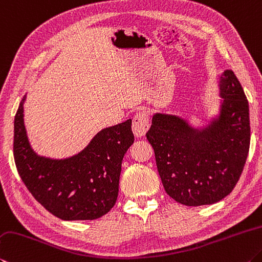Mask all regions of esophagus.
<instances>
[{
    "instance_id": "34e87169",
    "label": "esophagus",
    "mask_w": 262,
    "mask_h": 262,
    "mask_svg": "<svg viewBox=\"0 0 262 262\" xmlns=\"http://www.w3.org/2000/svg\"><path fill=\"white\" fill-rule=\"evenodd\" d=\"M150 123H149V115L147 112L142 111L139 112L133 119V133L136 137H143L147 129H149Z\"/></svg>"
}]
</instances>
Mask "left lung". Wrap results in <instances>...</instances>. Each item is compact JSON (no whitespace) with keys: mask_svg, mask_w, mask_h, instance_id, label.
Segmentation results:
<instances>
[{"mask_svg":"<svg viewBox=\"0 0 262 262\" xmlns=\"http://www.w3.org/2000/svg\"><path fill=\"white\" fill-rule=\"evenodd\" d=\"M219 107L203 126L156 112L146 139L169 197L187 206L228 196L243 172L250 147L249 102L231 70L217 75Z\"/></svg>","mask_w":262,"mask_h":262,"instance_id":"obj_1","label":"left lung"}]
</instances>
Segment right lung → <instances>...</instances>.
Instances as JSON below:
<instances>
[{"instance_id": "right-lung-1", "label": "right lung", "mask_w": 262, "mask_h": 262, "mask_svg": "<svg viewBox=\"0 0 262 262\" xmlns=\"http://www.w3.org/2000/svg\"><path fill=\"white\" fill-rule=\"evenodd\" d=\"M15 117L13 156L23 182L46 210L65 221L95 220L117 202L123 156L134 143L132 120L104 128L79 154L68 158L40 156L24 122V104Z\"/></svg>"}]
</instances>
